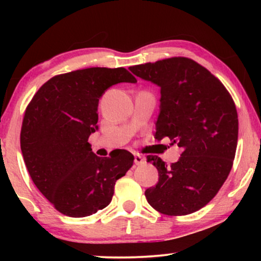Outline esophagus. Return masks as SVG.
I'll return each instance as SVG.
<instances>
[{"label": "esophagus", "mask_w": 261, "mask_h": 261, "mask_svg": "<svg viewBox=\"0 0 261 261\" xmlns=\"http://www.w3.org/2000/svg\"><path fill=\"white\" fill-rule=\"evenodd\" d=\"M134 163L137 164V165H142V164L145 163V158L140 154H135L134 155Z\"/></svg>", "instance_id": "1"}]
</instances>
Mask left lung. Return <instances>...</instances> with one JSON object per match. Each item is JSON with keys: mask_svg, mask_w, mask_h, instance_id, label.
Instances as JSON below:
<instances>
[{"mask_svg": "<svg viewBox=\"0 0 261 261\" xmlns=\"http://www.w3.org/2000/svg\"><path fill=\"white\" fill-rule=\"evenodd\" d=\"M129 70L160 88L155 139L170 138L181 149L171 165L147 155L159 173L155 187L145 191L147 202L165 215L197 212L215 197L233 166L239 133L233 98L210 71L185 57Z\"/></svg>", "mask_w": 261, "mask_h": 261, "instance_id": "left-lung-1", "label": "left lung"}]
</instances>
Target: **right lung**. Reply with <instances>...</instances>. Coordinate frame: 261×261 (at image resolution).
I'll list each match as a JSON object with an SVG mask.
<instances>
[{"mask_svg":"<svg viewBox=\"0 0 261 261\" xmlns=\"http://www.w3.org/2000/svg\"><path fill=\"white\" fill-rule=\"evenodd\" d=\"M135 83L123 67H90L52 77L24 112L20 144L30 176L59 213L85 217L112 201L116 180L134 155L120 149L99 158L88 139L98 129V101L117 83Z\"/></svg>","mask_w":261,"mask_h":261,"instance_id":"1","label":"right lung"}]
</instances>
